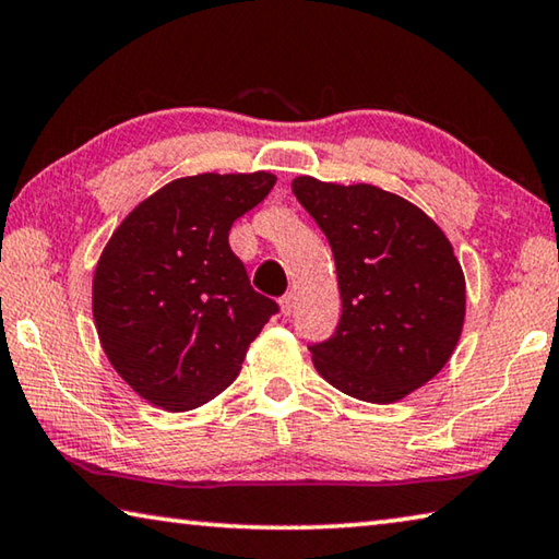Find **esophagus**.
<instances>
[{"instance_id":"obj_1","label":"esophagus","mask_w":559,"mask_h":559,"mask_svg":"<svg viewBox=\"0 0 559 559\" xmlns=\"http://www.w3.org/2000/svg\"><path fill=\"white\" fill-rule=\"evenodd\" d=\"M293 310H296V293H286V296L281 298V313L288 318Z\"/></svg>"}]
</instances>
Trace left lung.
Instances as JSON below:
<instances>
[{
	"mask_svg": "<svg viewBox=\"0 0 559 559\" xmlns=\"http://www.w3.org/2000/svg\"><path fill=\"white\" fill-rule=\"evenodd\" d=\"M333 249L343 316L308 345L316 370L355 400L390 404L429 382L456 347L466 283L447 236L419 206L372 185L293 179Z\"/></svg>",
	"mask_w": 559,
	"mask_h": 559,
	"instance_id": "obj_1",
	"label": "left lung"
}]
</instances>
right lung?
<instances>
[{
	"mask_svg": "<svg viewBox=\"0 0 559 559\" xmlns=\"http://www.w3.org/2000/svg\"><path fill=\"white\" fill-rule=\"evenodd\" d=\"M273 185L269 173L175 179L110 236L93 318L110 365L150 404L187 412L214 400L278 313L229 246L231 224Z\"/></svg>",
	"mask_w": 559,
	"mask_h": 559,
	"instance_id": "obj_1",
	"label": "right lung"
}]
</instances>
